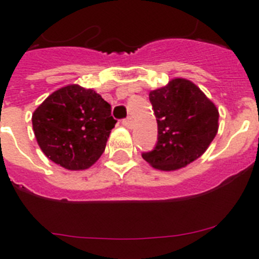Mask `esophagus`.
I'll return each instance as SVG.
<instances>
[{
    "instance_id": "1",
    "label": "esophagus",
    "mask_w": 259,
    "mask_h": 259,
    "mask_svg": "<svg viewBox=\"0 0 259 259\" xmlns=\"http://www.w3.org/2000/svg\"><path fill=\"white\" fill-rule=\"evenodd\" d=\"M122 124L124 125L125 128H128V130H131V128L134 127V119H132V118L124 119V120L122 122Z\"/></svg>"
}]
</instances>
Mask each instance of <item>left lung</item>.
Here are the masks:
<instances>
[{
	"label": "left lung",
	"instance_id": "left-lung-1",
	"mask_svg": "<svg viewBox=\"0 0 259 259\" xmlns=\"http://www.w3.org/2000/svg\"><path fill=\"white\" fill-rule=\"evenodd\" d=\"M149 100L158 124L154 150L143 158L161 171H176L206 152L218 134L219 111L191 80L175 77L150 91Z\"/></svg>",
	"mask_w": 259,
	"mask_h": 259
}]
</instances>
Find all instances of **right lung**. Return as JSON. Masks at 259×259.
Here are the masks:
<instances>
[{
    "mask_svg": "<svg viewBox=\"0 0 259 259\" xmlns=\"http://www.w3.org/2000/svg\"><path fill=\"white\" fill-rule=\"evenodd\" d=\"M115 123L110 104L77 84L57 89L32 114L40 149L71 171L87 170L98 161Z\"/></svg>",
    "mask_w": 259,
    "mask_h": 259,
    "instance_id": "1",
    "label": "right lung"
}]
</instances>
